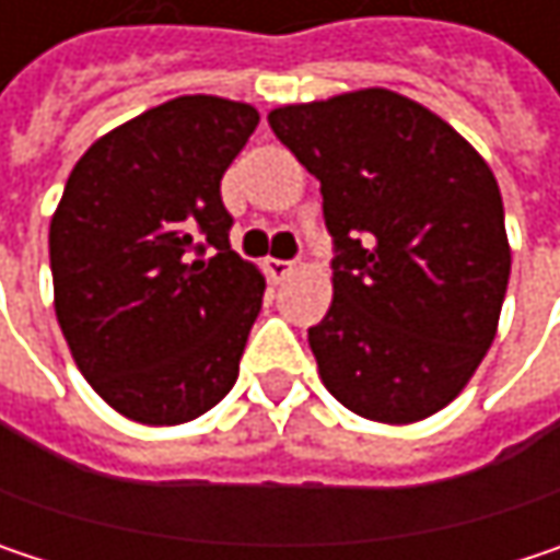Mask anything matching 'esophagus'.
I'll return each instance as SVG.
<instances>
[{
	"label": "esophagus",
	"instance_id": "esophagus-1",
	"mask_svg": "<svg viewBox=\"0 0 560 560\" xmlns=\"http://www.w3.org/2000/svg\"><path fill=\"white\" fill-rule=\"evenodd\" d=\"M266 272L272 281H284L294 272V262H284V259H266Z\"/></svg>",
	"mask_w": 560,
	"mask_h": 560
}]
</instances>
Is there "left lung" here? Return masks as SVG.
Here are the masks:
<instances>
[{"label":"left lung","instance_id":"left-lung-1","mask_svg":"<svg viewBox=\"0 0 560 560\" xmlns=\"http://www.w3.org/2000/svg\"><path fill=\"white\" fill-rule=\"evenodd\" d=\"M320 180L334 301L307 330L327 392L411 424L454 401L483 363L509 284L500 184L421 103L383 86L269 113Z\"/></svg>","mask_w":560,"mask_h":560}]
</instances>
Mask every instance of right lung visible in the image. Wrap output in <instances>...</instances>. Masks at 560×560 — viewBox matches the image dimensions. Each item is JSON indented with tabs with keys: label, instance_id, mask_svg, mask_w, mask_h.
<instances>
[{
	"label": "right lung",
	"instance_id": "right-lung-1",
	"mask_svg": "<svg viewBox=\"0 0 560 560\" xmlns=\"http://www.w3.org/2000/svg\"><path fill=\"white\" fill-rule=\"evenodd\" d=\"M259 126L249 103L177 96L73 165L51 217L55 311L83 380L139 424H184L240 376L262 272L230 249L220 180Z\"/></svg>",
	"mask_w": 560,
	"mask_h": 560
}]
</instances>
